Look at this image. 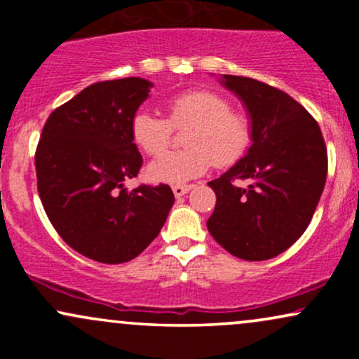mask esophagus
Masks as SVG:
<instances>
[{
    "label": "esophagus",
    "mask_w": 359,
    "mask_h": 359,
    "mask_svg": "<svg viewBox=\"0 0 359 359\" xmlns=\"http://www.w3.org/2000/svg\"><path fill=\"white\" fill-rule=\"evenodd\" d=\"M172 191H174V196L179 199V197L185 196V194L191 191V185H174V187H172Z\"/></svg>",
    "instance_id": "34e87169"
}]
</instances>
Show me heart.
Segmentation results:
<instances>
[{"label": "heart", "mask_w": 359, "mask_h": 359, "mask_svg": "<svg viewBox=\"0 0 359 359\" xmlns=\"http://www.w3.org/2000/svg\"><path fill=\"white\" fill-rule=\"evenodd\" d=\"M168 119L140 109L131 119V138L148 155L163 151L170 143L172 126H191L182 151L156 156L147 167L155 184L180 185L203 175L211 163L228 167L240 160L251 140L248 119L231 111V102L212 90H187L167 102Z\"/></svg>", "instance_id": "heart-1"}]
</instances>
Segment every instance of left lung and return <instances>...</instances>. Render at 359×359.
I'll return each instance as SVG.
<instances>
[{
	"mask_svg": "<svg viewBox=\"0 0 359 359\" xmlns=\"http://www.w3.org/2000/svg\"><path fill=\"white\" fill-rule=\"evenodd\" d=\"M219 82L248 113L251 147L208 184L216 192L208 229L234 257L270 259L290 248L314 216L327 175V150L316 119L287 93L228 74ZM236 178L252 184L238 188Z\"/></svg>",
	"mask_w": 359,
	"mask_h": 359,
	"instance_id": "left-lung-1",
	"label": "left lung"
}]
</instances>
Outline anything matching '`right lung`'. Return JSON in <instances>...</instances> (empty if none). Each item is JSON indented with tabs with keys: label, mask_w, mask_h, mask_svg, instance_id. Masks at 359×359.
Returning <instances> with one entry per match:
<instances>
[{
	"label": "right lung",
	"mask_w": 359,
	"mask_h": 359,
	"mask_svg": "<svg viewBox=\"0 0 359 359\" xmlns=\"http://www.w3.org/2000/svg\"><path fill=\"white\" fill-rule=\"evenodd\" d=\"M151 88L142 77L89 86L48 116L36 147L45 212L62 240L94 262L116 265L138 257L174 205L165 184L125 189L143 163L131 119Z\"/></svg>",
	"instance_id": "obj_1"
}]
</instances>
